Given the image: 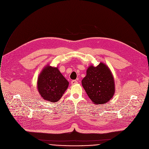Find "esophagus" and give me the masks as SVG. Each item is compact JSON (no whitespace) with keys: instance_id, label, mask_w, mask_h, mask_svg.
Here are the masks:
<instances>
[{"instance_id":"esophagus-1","label":"esophagus","mask_w":149,"mask_h":149,"mask_svg":"<svg viewBox=\"0 0 149 149\" xmlns=\"http://www.w3.org/2000/svg\"><path fill=\"white\" fill-rule=\"evenodd\" d=\"M77 80H72V81H71V84H77Z\"/></svg>"}]
</instances>
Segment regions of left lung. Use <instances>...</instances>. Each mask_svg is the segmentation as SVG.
Wrapping results in <instances>:
<instances>
[{"instance_id": "obj_1", "label": "left lung", "mask_w": 149, "mask_h": 149, "mask_svg": "<svg viewBox=\"0 0 149 149\" xmlns=\"http://www.w3.org/2000/svg\"><path fill=\"white\" fill-rule=\"evenodd\" d=\"M81 83L89 98L96 104L109 101L114 93V83L108 67L100 63L96 67H89Z\"/></svg>"}]
</instances>
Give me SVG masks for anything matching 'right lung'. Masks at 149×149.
<instances>
[{
  "label": "right lung",
  "mask_w": 149,
  "mask_h": 149,
  "mask_svg": "<svg viewBox=\"0 0 149 149\" xmlns=\"http://www.w3.org/2000/svg\"><path fill=\"white\" fill-rule=\"evenodd\" d=\"M69 86L68 81L57 68L46 67L39 76L38 88L41 96L46 100H59Z\"/></svg>",
  "instance_id": "add662e5"
}]
</instances>
